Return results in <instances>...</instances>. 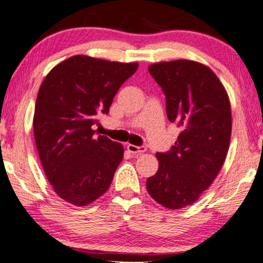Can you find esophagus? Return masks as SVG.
Instances as JSON below:
<instances>
[{"instance_id":"1","label":"esophagus","mask_w":263,"mask_h":263,"mask_svg":"<svg viewBox=\"0 0 263 263\" xmlns=\"http://www.w3.org/2000/svg\"><path fill=\"white\" fill-rule=\"evenodd\" d=\"M127 151L131 153V154H134V155H139V154H142V153H144L145 151H147V148L143 147V145H141V147H138V145L128 144L127 145Z\"/></svg>"}]
</instances>
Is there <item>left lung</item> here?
I'll return each instance as SVG.
<instances>
[{
    "label": "left lung",
    "instance_id": "obj_1",
    "mask_svg": "<svg viewBox=\"0 0 263 263\" xmlns=\"http://www.w3.org/2000/svg\"><path fill=\"white\" fill-rule=\"evenodd\" d=\"M148 71L165 93L168 120L182 131L170 152L156 153L159 170L147 179V189L156 202L177 210L197 201L223 165L231 103L215 72L201 63L161 62Z\"/></svg>",
    "mask_w": 263,
    "mask_h": 263
}]
</instances>
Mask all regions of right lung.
Returning <instances> with one entry per match:
<instances>
[{
    "mask_svg": "<svg viewBox=\"0 0 263 263\" xmlns=\"http://www.w3.org/2000/svg\"><path fill=\"white\" fill-rule=\"evenodd\" d=\"M138 63L74 55L55 65L39 89L34 136L46 177L63 200L85 206L102 197L124 158V147L95 136L99 112L108 114Z\"/></svg>",
    "mask_w": 263,
    "mask_h": 263,
    "instance_id": "obj_1",
    "label": "right lung"
}]
</instances>
